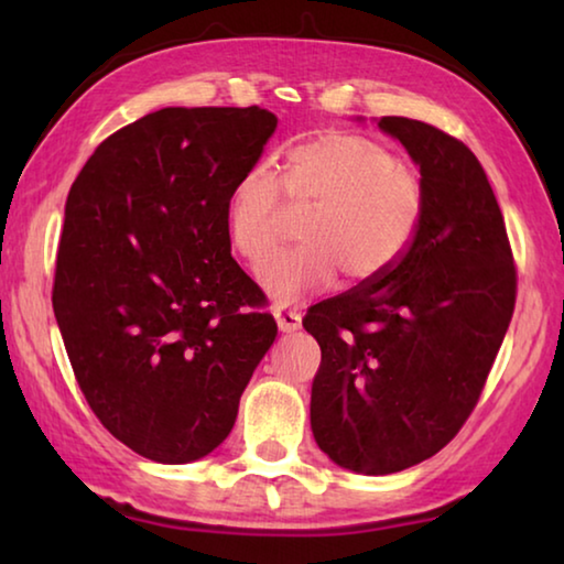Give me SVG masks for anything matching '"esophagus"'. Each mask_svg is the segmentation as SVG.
Wrapping results in <instances>:
<instances>
[{
    "label": "esophagus",
    "instance_id": "34e87169",
    "mask_svg": "<svg viewBox=\"0 0 564 564\" xmlns=\"http://www.w3.org/2000/svg\"><path fill=\"white\" fill-rule=\"evenodd\" d=\"M273 316H275V323H279V328L283 333H293V330L301 328V313L299 311L279 308V311H273Z\"/></svg>",
    "mask_w": 564,
    "mask_h": 564
}]
</instances>
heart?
<instances>
[{
    "instance_id": "obj_1",
    "label": "heart",
    "mask_w": 564,
    "mask_h": 564,
    "mask_svg": "<svg viewBox=\"0 0 564 564\" xmlns=\"http://www.w3.org/2000/svg\"><path fill=\"white\" fill-rule=\"evenodd\" d=\"M285 202L305 212L301 246L261 273L279 303L343 283L380 279L403 259L423 212V184L383 141L358 131H326L291 149L279 178L248 169L226 202L228 241L251 269L271 259L285 231Z\"/></svg>"
}]
</instances>
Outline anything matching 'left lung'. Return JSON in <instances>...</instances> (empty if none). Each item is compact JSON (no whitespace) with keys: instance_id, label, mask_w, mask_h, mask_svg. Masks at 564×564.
Here are the masks:
<instances>
[{"instance_id":"obj_1","label":"left lung","mask_w":564,"mask_h":564,"mask_svg":"<svg viewBox=\"0 0 564 564\" xmlns=\"http://www.w3.org/2000/svg\"><path fill=\"white\" fill-rule=\"evenodd\" d=\"M378 127L420 166L423 212L393 269L321 301L303 328L318 340L311 431L360 475L433 457L470 417L508 333L518 271L480 161L425 121Z\"/></svg>"}]
</instances>
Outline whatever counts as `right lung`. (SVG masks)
Instances as JSON below:
<instances>
[{
    "mask_svg": "<svg viewBox=\"0 0 564 564\" xmlns=\"http://www.w3.org/2000/svg\"><path fill=\"white\" fill-rule=\"evenodd\" d=\"M261 107H166L111 133L66 198L52 305L101 425L149 460L221 445L279 326L231 259L226 202L275 131Z\"/></svg>",
    "mask_w": 564,
    "mask_h": 564,
    "instance_id": "right-lung-1",
    "label": "right lung"
}]
</instances>
